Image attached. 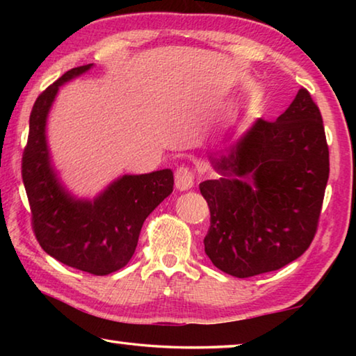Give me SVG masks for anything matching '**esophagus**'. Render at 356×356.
<instances>
[{"label":"esophagus","instance_id":"esophagus-1","mask_svg":"<svg viewBox=\"0 0 356 356\" xmlns=\"http://www.w3.org/2000/svg\"><path fill=\"white\" fill-rule=\"evenodd\" d=\"M174 182H176V188L180 191H186L193 188V185H195V176H193V171L186 166L177 168L176 174H174Z\"/></svg>","mask_w":356,"mask_h":356}]
</instances>
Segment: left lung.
Returning <instances> with one entry per match:
<instances>
[{
	"mask_svg": "<svg viewBox=\"0 0 356 356\" xmlns=\"http://www.w3.org/2000/svg\"><path fill=\"white\" fill-rule=\"evenodd\" d=\"M209 159L221 176L200 184L210 209L204 248L216 268L250 278L309 248L330 155L321 111L306 89L275 122L254 120L226 152Z\"/></svg>",
	"mask_w": 356,
	"mask_h": 356,
	"instance_id": "obj_1",
	"label": "left lung"
}]
</instances>
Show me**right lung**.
<instances>
[{"label": "right lung", "mask_w": 356, "mask_h": 356, "mask_svg": "<svg viewBox=\"0 0 356 356\" xmlns=\"http://www.w3.org/2000/svg\"><path fill=\"white\" fill-rule=\"evenodd\" d=\"M91 69L88 64L65 72L35 100L22 177L42 250L69 267L104 276L129 264L144 220L171 195L174 176L171 170L124 174L92 200L76 197L63 184L48 147V114L59 88Z\"/></svg>", "instance_id": "add662e5"}]
</instances>
